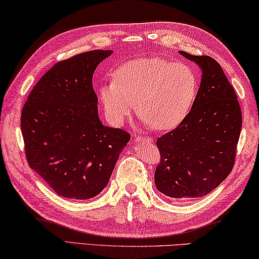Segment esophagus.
Wrapping results in <instances>:
<instances>
[{
    "instance_id": "1",
    "label": "esophagus",
    "mask_w": 259,
    "mask_h": 259,
    "mask_svg": "<svg viewBox=\"0 0 259 259\" xmlns=\"http://www.w3.org/2000/svg\"><path fill=\"white\" fill-rule=\"evenodd\" d=\"M137 143L138 144H152L153 143V139L149 138V137H139L137 138Z\"/></svg>"
}]
</instances>
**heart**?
I'll list each match as a JSON object with an SVG mask.
<instances>
[{
	"instance_id": "heart-1",
	"label": "heart",
	"mask_w": 259,
	"mask_h": 259,
	"mask_svg": "<svg viewBox=\"0 0 259 259\" xmlns=\"http://www.w3.org/2000/svg\"><path fill=\"white\" fill-rule=\"evenodd\" d=\"M198 80L185 63L161 58L131 60L113 72V82L98 91L107 119L121 125L134 114L158 130H172L186 120L194 105Z\"/></svg>"
}]
</instances>
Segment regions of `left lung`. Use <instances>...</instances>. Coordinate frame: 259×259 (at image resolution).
Masks as SVG:
<instances>
[{"label":"left lung","instance_id":"obj_1","mask_svg":"<svg viewBox=\"0 0 259 259\" xmlns=\"http://www.w3.org/2000/svg\"><path fill=\"white\" fill-rule=\"evenodd\" d=\"M201 70L190 113L175 130L157 139L161 163L157 190L176 200L206 196L231 172L241 131V110L231 83L210 56L179 52Z\"/></svg>","mask_w":259,"mask_h":259}]
</instances>
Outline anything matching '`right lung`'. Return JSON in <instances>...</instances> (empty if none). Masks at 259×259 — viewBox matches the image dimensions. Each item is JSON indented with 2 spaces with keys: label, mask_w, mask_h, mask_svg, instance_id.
<instances>
[{
  "label": "right lung",
  "mask_w": 259,
  "mask_h": 259,
  "mask_svg": "<svg viewBox=\"0 0 259 259\" xmlns=\"http://www.w3.org/2000/svg\"><path fill=\"white\" fill-rule=\"evenodd\" d=\"M113 51L95 50L61 61L32 88L21 113L29 166L65 198L86 200L110 181L130 140L98 116L93 74Z\"/></svg>",
  "instance_id": "obj_1"
}]
</instances>
